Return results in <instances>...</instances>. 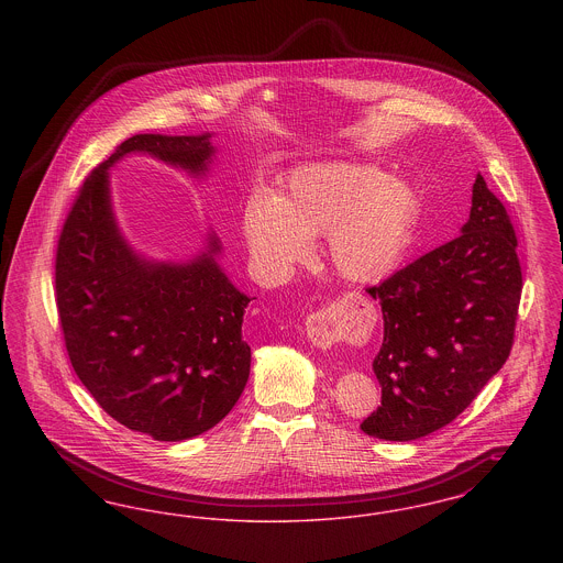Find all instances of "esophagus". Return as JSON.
I'll list each match as a JSON object with an SVG mask.
<instances>
[{"label": "esophagus", "instance_id": "1", "mask_svg": "<svg viewBox=\"0 0 563 563\" xmlns=\"http://www.w3.org/2000/svg\"><path fill=\"white\" fill-rule=\"evenodd\" d=\"M349 303L346 301H333L324 306L321 310L312 312L306 319V333L312 346L317 349H331L333 342L338 340L342 327L349 322Z\"/></svg>", "mask_w": 563, "mask_h": 563}]
</instances>
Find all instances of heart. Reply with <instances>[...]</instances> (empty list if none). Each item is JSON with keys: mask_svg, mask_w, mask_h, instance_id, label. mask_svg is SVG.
I'll list each match as a JSON object with an SVG mask.
<instances>
[{"mask_svg": "<svg viewBox=\"0 0 563 563\" xmlns=\"http://www.w3.org/2000/svg\"><path fill=\"white\" fill-rule=\"evenodd\" d=\"M420 217L416 188L363 162H322L295 170L272 198L255 194L242 236L255 269L283 280L312 241L327 236L331 268L354 285H377L401 266Z\"/></svg>", "mask_w": 563, "mask_h": 563, "instance_id": "heart-1", "label": "heart"}]
</instances>
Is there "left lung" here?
Instances as JSON below:
<instances>
[{
    "instance_id": "1",
    "label": "left lung",
    "mask_w": 563,
    "mask_h": 563,
    "mask_svg": "<svg viewBox=\"0 0 563 563\" xmlns=\"http://www.w3.org/2000/svg\"><path fill=\"white\" fill-rule=\"evenodd\" d=\"M507 209L477 175L460 236L369 287L384 342L374 358L382 405L361 430L413 441L443 429L509 358L521 266Z\"/></svg>"
}]
</instances>
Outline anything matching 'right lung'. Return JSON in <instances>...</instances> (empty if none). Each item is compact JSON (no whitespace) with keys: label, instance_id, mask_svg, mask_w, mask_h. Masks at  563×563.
<instances>
[{"label":"right lung","instance_id":"add662e5","mask_svg":"<svg viewBox=\"0 0 563 563\" xmlns=\"http://www.w3.org/2000/svg\"><path fill=\"white\" fill-rule=\"evenodd\" d=\"M131 154L205 177L211 133L134 134L84 181L56 246V308L74 372L109 416L156 441L219 424L251 369L242 317L251 297L217 264L213 232L188 262L136 253L111 209L109 168Z\"/></svg>","mask_w":563,"mask_h":563}]
</instances>
